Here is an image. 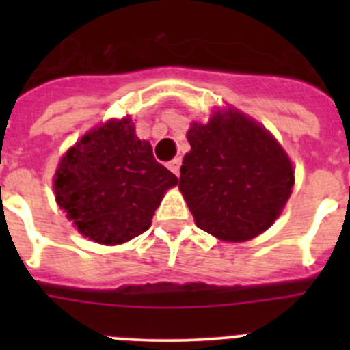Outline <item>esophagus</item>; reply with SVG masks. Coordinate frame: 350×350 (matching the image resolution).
<instances>
[{"label": "esophagus", "instance_id": "obj_1", "mask_svg": "<svg viewBox=\"0 0 350 350\" xmlns=\"http://www.w3.org/2000/svg\"><path fill=\"white\" fill-rule=\"evenodd\" d=\"M180 165H182V159L180 157H175V159H172L168 163V168L172 170L173 173H175V175H177V177H180Z\"/></svg>", "mask_w": 350, "mask_h": 350}]
</instances>
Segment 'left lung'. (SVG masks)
<instances>
[{"mask_svg":"<svg viewBox=\"0 0 350 350\" xmlns=\"http://www.w3.org/2000/svg\"><path fill=\"white\" fill-rule=\"evenodd\" d=\"M180 187L200 230L245 242L279 217L295 184L284 148L267 129L230 110L187 133Z\"/></svg>","mask_w":350,"mask_h":350,"instance_id":"left-lung-1","label":"left lung"}]
</instances>
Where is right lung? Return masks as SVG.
<instances>
[{
	"label": "right lung",
	"instance_id": "add662e5",
	"mask_svg": "<svg viewBox=\"0 0 350 350\" xmlns=\"http://www.w3.org/2000/svg\"><path fill=\"white\" fill-rule=\"evenodd\" d=\"M177 184L126 117L92 129L68 150L55 172L54 191L83 237L116 245L147 231L165 191Z\"/></svg>",
	"mask_w": 350,
	"mask_h": 350
}]
</instances>
